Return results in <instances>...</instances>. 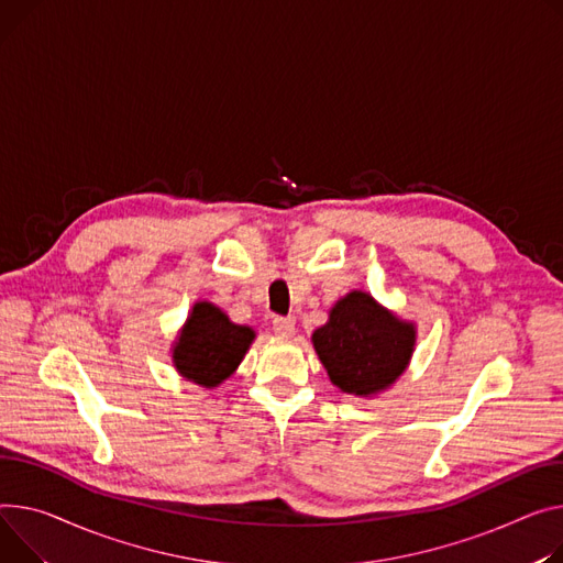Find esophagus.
I'll use <instances>...</instances> for the list:
<instances>
[{
	"label": "esophagus",
	"instance_id": "obj_1",
	"mask_svg": "<svg viewBox=\"0 0 563 563\" xmlns=\"http://www.w3.org/2000/svg\"><path fill=\"white\" fill-rule=\"evenodd\" d=\"M274 332L278 336H291L296 332V321L291 317H276L274 319Z\"/></svg>",
	"mask_w": 563,
	"mask_h": 563
}]
</instances>
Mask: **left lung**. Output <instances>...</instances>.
Instances as JSON below:
<instances>
[{
  "mask_svg": "<svg viewBox=\"0 0 563 563\" xmlns=\"http://www.w3.org/2000/svg\"><path fill=\"white\" fill-rule=\"evenodd\" d=\"M312 344L334 387L353 396L389 389L409 364L417 325L398 319L366 291H351L312 332Z\"/></svg>",
  "mask_w": 563,
  "mask_h": 563,
  "instance_id": "obj_1",
  "label": "left lung"
}]
</instances>
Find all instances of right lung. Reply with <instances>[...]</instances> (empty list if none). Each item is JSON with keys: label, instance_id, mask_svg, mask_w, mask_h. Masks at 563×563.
<instances>
[{"label": "right lung", "instance_id": "1", "mask_svg": "<svg viewBox=\"0 0 563 563\" xmlns=\"http://www.w3.org/2000/svg\"><path fill=\"white\" fill-rule=\"evenodd\" d=\"M253 340V328L233 323L217 306L199 301L176 336L172 360L185 380L212 389L233 376Z\"/></svg>", "mask_w": 563, "mask_h": 563}]
</instances>
